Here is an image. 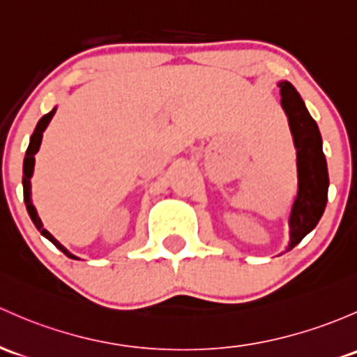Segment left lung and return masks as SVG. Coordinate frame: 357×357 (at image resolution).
Here are the masks:
<instances>
[{"label": "left lung", "instance_id": "1", "mask_svg": "<svg viewBox=\"0 0 357 357\" xmlns=\"http://www.w3.org/2000/svg\"><path fill=\"white\" fill-rule=\"evenodd\" d=\"M280 106L287 116L289 130L296 149L298 193L289 213V245L292 250L317 227L328 198V171L320 130L307 112L305 100L287 80L279 82Z\"/></svg>", "mask_w": 357, "mask_h": 357}]
</instances>
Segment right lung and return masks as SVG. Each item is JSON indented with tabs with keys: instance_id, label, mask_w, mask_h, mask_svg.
<instances>
[{
	"instance_id": "add662e5",
	"label": "right lung",
	"mask_w": 357,
	"mask_h": 357,
	"mask_svg": "<svg viewBox=\"0 0 357 357\" xmlns=\"http://www.w3.org/2000/svg\"><path fill=\"white\" fill-rule=\"evenodd\" d=\"M54 112H56V107L51 112H47V114H44L43 118L39 119V123H37V126H36V130H33L32 137H30V144H29L27 152H25V159H24V178H22V185H24V200H25V207H27L30 219H32L33 226L37 227V231H40V234H43L44 238L50 239L52 245L58 248V250H61L63 253L66 255V257L73 258V260H78V258L75 257V255H71L70 251L66 250V248L63 246L61 243H59L58 239H56L50 231H46V229H44L43 220L39 219V215H37V210L32 205V191H30L32 186H30V178H32V174H33L36 153L39 152L40 142H43V133H44V130L47 128V125H50V121L52 119V116H54Z\"/></svg>"
}]
</instances>
